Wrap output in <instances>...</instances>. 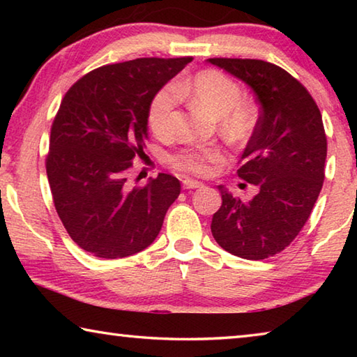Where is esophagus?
I'll list each match as a JSON object with an SVG mask.
<instances>
[{"mask_svg":"<svg viewBox=\"0 0 357 357\" xmlns=\"http://www.w3.org/2000/svg\"><path fill=\"white\" fill-rule=\"evenodd\" d=\"M203 184L198 183V181H193V179H184L183 181V187L185 190H190V189H198V187H202Z\"/></svg>","mask_w":357,"mask_h":357,"instance_id":"esophagus-1","label":"esophagus"}]
</instances>
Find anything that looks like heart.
I'll use <instances>...</instances> for the list:
<instances>
[{
    "mask_svg": "<svg viewBox=\"0 0 357 357\" xmlns=\"http://www.w3.org/2000/svg\"><path fill=\"white\" fill-rule=\"evenodd\" d=\"M181 96H189L214 118H219L222 132L233 140H247L255 129V110L244 99L239 83L220 70L206 69L198 72L189 82L165 84L151 98L146 118L155 135L170 134ZM225 159L227 153L217 144H198L172 154L170 164L193 176H209Z\"/></svg>",
    "mask_w": 357,
    "mask_h": 357,
    "instance_id": "b5f03b06",
    "label": "heart"
}]
</instances>
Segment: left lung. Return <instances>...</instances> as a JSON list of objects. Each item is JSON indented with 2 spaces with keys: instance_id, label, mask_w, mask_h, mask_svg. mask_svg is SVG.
I'll list each match as a JSON object with an SVG mask.
<instances>
[{
  "instance_id": "1",
  "label": "left lung",
  "mask_w": 357,
  "mask_h": 357,
  "mask_svg": "<svg viewBox=\"0 0 357 357\" xmlns=\"http://www.w3.org/2000/svg\"><path fill=\"white\" fill-rule=\"evenodd\" d=\"M208 61L245 82L259 102V118L238 168V176L259 192L243 202L219 185L222 206L211 231L236 257H274L298 236L321 192L328 154L321 113L304 84L279 66L241 58Z\"/></svg>"
}]
</instances>
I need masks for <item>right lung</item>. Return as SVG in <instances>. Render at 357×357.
<instances>
[{"label":"right lung","instance_id":"obj_1","mask_svg":"<svg viewBox=\"0 0 357 357\" xmlns=\"http://www.w3.org/2000/svg\"><path fill=\"white\" fill-rule=\"evenodd\" d=\"M137 58L88 72L61 100L45 157L53 204L77 245L107 259L153 243L181 183L167 173L130 187L128 173L143 159L153 96L192 61Z\"/></svg>","mask_w":357,"mask_h":357}]
</instances>
